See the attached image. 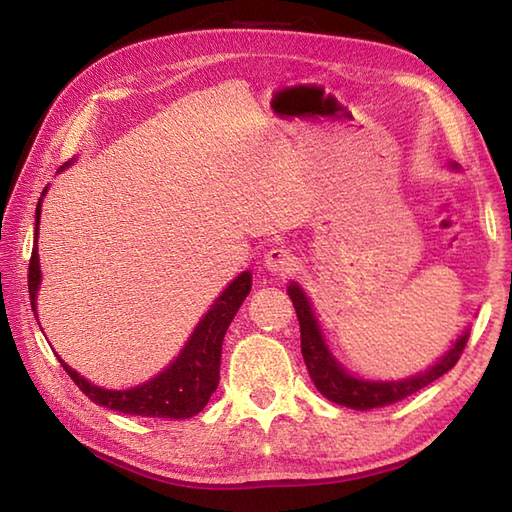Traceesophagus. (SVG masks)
Masks as SVG:
<instances>
[{
    "label": "esophagus",
    "mask_w": 512,
    "mask_h": 512,
    "mask_svg": "<svg viewBox=\"0 0 512 512\" xmlns=\"http://www.w3.org/2000/svg\"><path fill=\"white\" fill-rule=\"evenodd\" d=\"M264 262H266V268L270 270V273H275L279 277H288L297 266V257L292 255L288 248L275 246V248L268 250Z\"/></svg>",
    "instance_id": "34e87169"
}]
</instances>
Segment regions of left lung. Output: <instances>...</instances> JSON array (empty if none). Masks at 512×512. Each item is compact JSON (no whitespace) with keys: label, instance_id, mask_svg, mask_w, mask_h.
<instances>
[{"label":"left lung","instance_id":"obj_1","mask_svg":"<svg viewBox=\"0 0 512 512\" xmlns=\"http://www.w3.org/2000/svg\"><path fill=\"white\" fill-rule=\"evenodd\" d=\"M288 295L292 299V306L297 310L301 328V354L303 361H306L314 387H317L325 398L336 402V405L350 409L367 411L385 407L391 405V402H398L402 398L416 394V391L431 385L433 380H438L442 374H447L449 369L460 361L466 341H469V332H464L447 352V356H442L436 365L420 376L398 380V383H369V380H358L350 376L334 361L328 347L323 343L317 319H314L310 301L303 295V290L297 284H292L288 288Z\"/></svg>","mask_w":512,"mask_h":512}]
</instances>
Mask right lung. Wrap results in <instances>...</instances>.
<instances>
[{
	"label": "right lung",
	"mask_w": 512,
	"mask_h": 512,
	"mask_svg": "<svg viewBox=\"0 0 512 512\" xmlns=\"http://www.w3.org/2000/svg\"><path fill=\"white\" fill-rule=\"evenodd\" d=\"M39 217H41V200L37 204V228L35 242L39 233ZM41 281L39 270V253L37 244L32 248L30 266H28V292L30 306L37 310V288ZM250 292V273L239 275L231 286H228L217 301L206 312V317L198 323L189 343L184 345L182 354L173 361L165 372L151 378L149 383L138 385L134 389L114 391L101 389L88 383L83 376L74 372L72 367L61 361V367L68 372L79 389L96 405L107 409L129 413V416H147V418H191L200 413L211 394L217 389L220 380V356H222V341L224 334L231 325L235 312L242 306V301Z\"/></svg>",
	"instance_id": "obj_1"
}]
</instances>
